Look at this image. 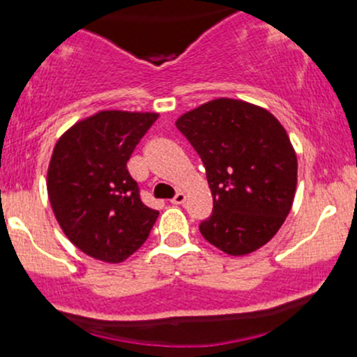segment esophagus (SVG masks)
I'll return each mask as SVG.
<instances>
[{
    "label": "esophagus",
    "mask_w": 357,
    "mask_h": 357,
    "mask_svg": "<svg viewBox=\"0 0 357 357\" xmlns=\"http://www.w3.org/2000/svg\"><path fill=\"white\" fill-rule=\"evenodd\" d=\"M185 200H186V195L183 192H178L174 195V199L171 200V204L172 205H181V204H185Z\"/></svg>",
    "instance_id": "obj_1"
}]
</instances>
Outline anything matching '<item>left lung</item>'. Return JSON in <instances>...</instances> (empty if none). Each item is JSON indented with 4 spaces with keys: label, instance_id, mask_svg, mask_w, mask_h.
Returning <instances> with one entry per match:
<instances>
[{
    "label": "left lung",
    "instance_id": "left-lung-1",
    "mask_svg": "<svg viewBox=\"0 0 357 357\" xmlns=\"http://www.w3.org/2000/svg\"><path fill=\"white\" fill-rule=\"evenodd\" d=\"M176 128L204 162L214 200L202 236L229 255L266 245L285 222L297 186V157L278 119L218 98L183 114Z\"/></svg>",
    "mask_w": 357,
    "mask_h": 357
}]
</instances>
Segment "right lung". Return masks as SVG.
<instances>
[{"mask_svg":"<svg viewBox=\"0 0 357 357\" xmlns=\"http://www.w3.org/2000/svg\"><path fill=\"white\" fill-rule=\"evenodd\" d=\"M158 114L103 110L56 142L48 197L67 238L89 257L122 262L149 238L158 211L139 199L128 160Z\"/></svg>","mask_w":357,"mask_h":357,"instance_id":"obj_1","label":"right lung"}]
</instances>
